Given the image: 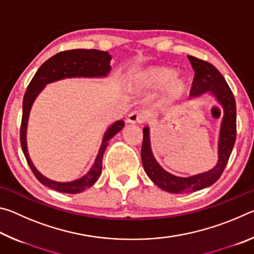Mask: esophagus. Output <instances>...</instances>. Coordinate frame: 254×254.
Here are the masks:
<instances>
[{"instance_id": "34e87169", "label": "esophagus", "mask_w": 254, "mask_h": 254, "mask_svg": "<svg viewBox=\"0 0 254 254\" xmlns=\"http://www.w3.org/2000/svg\"><path fill=\"white\" fill-rule=\"evenodd\" d=\"M144 121V115L137 111H133L127 115V122L130 124H141Z\"/></svg>"}]
</instances>
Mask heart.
I'll return each instance as SVG.
<instances>
[{"label":"heart","mask_w":254,"mask_h":254,"mask_svg":"<svg viewBox=\"0 0 254 254\" xmlns=\"http://www.w3.org/2000/svg\"><path fill=\"white\" fill-rule=\"evenodd\" d=\"M133 91L151 94L161 89L160 102L171 104L186 95L190 88L188 77L178 74L176 68L170 66L152 65L135 72L131 81Z\"/></svg>","instance_id":"b5f03b06"}]
</instances>
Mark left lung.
<instances>
[{
    "label": "left lung",
    "mask_w": 254,
    "mask_h": 254,
    "mask_svg": "<svg viewBox=\"0 0 254 254\" xmlns=\"http://www.w3.org/2000/svg\"><path fill=\"white\" fill-rule=\"evenodd\" d=\"M192 69L195 70L190 96L199 97L204 94L212 95L223 110L220 133L217 141L218 160L214 168L188 177H179L168 173L159 165L153 156L150 141V127H143V142L141 159L145 174L159 188L173 194L197 191L213 185L224 170L227 160L233 150L236 137V105L233 93L222 74L212 64L188 56Z\"/></svg>",
    "instance_id": "8db88e82"
}]
</instances>
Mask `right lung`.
Masks as SVG:
<instances>
[{
  "label": "right lung",
  "mask_w": 254,
  "mask_h": 254,
  "mask_svg": "<svg viewBox=\"0 0 254 254\" xmlns=\"http://www.w3.org/2000/svg\"><path fill=\"white\" fill-rule=\"evenodd\" d=\"M111 60L112 56L107 51L97 49H74L63 51V53L53 56L42 64L39 69L37 70L36 75L33 76L32 80L30 81L27 92L24 94L22 122H21L20 131L21 148H22L28 165L37 179L42 185L56 191L65 192V194H78V192L84 191L86 188L93 186L102 174L103 156H104L107 143L112 137L122 130L126 123L122 120H119L106 128L93 166L83 177L71 180V182H56V180L42 175L33 165L29 156L27 130L30 112H31L33 103L38 95L44 91L46 86L55 83V81L67 78H105V77H109L112 69Z\"/></svg>",
  "instance_id": "add662e5"
}]
</instances>
